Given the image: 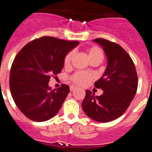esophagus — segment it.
I'll use <instances>...</instances> for the list:
<instances>
[{
  "label": "esophagus",
  "instance_id": "1",
  "mask_svg": "<svg viewBox=\"0 0 152 152\" xmlns=\"http://www.w3.org/2000/svg\"><path fill=\"white\" fill-rule=\"evenodd\" d=\"M76 88H77V87H76V86H70V91H74Z\"/></svg>",
  "mask_w": 152,
  "mask_h": 152
}]
</instances>
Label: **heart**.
I'll use <instances>...</instances> for the list:
<instances>
[{
	"label": "heart",
	"mask_w": 152,
	"mask_h": 152,
	"mask_svg": "<svg viewBox=\"0 0 152 152\" xmlns=\"http://www.w3.org/2000/svg\"><path fill=\"white\" fill-rule=\"evenodd\" d=\"M86 53H87V57H88L90 62H93V61H99V62H101L103 59L102 50L99 48L95 47V46L87 49ZM73 54H74V53L73 51H70L66 55L64 61L65 67H69L70 66L71 61H72V59L73 57ZM93 78H94L93 75L90 74V73H85V72H76L71 76L70 79L76 85L82 86L89 83L91 80H92Z\"/></svg>",
	"instance_id": "heart-1"
}]
</instances>
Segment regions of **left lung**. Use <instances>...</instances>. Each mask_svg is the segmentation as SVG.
Returning a JSON list of instances; mask_svg holds the SVG:
<instances>
[{"label":"left lung","mask_w":152,"mask_h":152,"mask_svg":"<svg viewBox=\"0 0 152 152\" xmlns=\"http://www.w3.org/2000/svg\"><path fill=\"white\" fill-rule=\"evenodd\" d=\"M94 42L103 47L107 59L104 73L95 83V88L104 91L95 96L86 90L82 107L88 117L107 123L122 116L129 107L137 91L138 76L132 58L121 46L104 39Z\"/></svg>","instance_id":"1"}]
</instances>
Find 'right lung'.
I'll list each match as a JSON object with an SVG mask.
<instances>
[{"instance_id": "obj_1", "label": "right lung", "mask_w": 152, "mask_h": 152, "mask_svg": "<svg viewBox=\"0 0 152 152\" xmlns=\"http://www.w3.org/2000/svg\"><path fill=\"white\" fill-rule=\"evenodd\" d=\"M79 45L44 36L30 42L14 58L10 73V88L15 104L30 120L43 122L59 111L69 92V86L51 89V76L61 73L64 58Z\"/></svg>"}]
</instances>
